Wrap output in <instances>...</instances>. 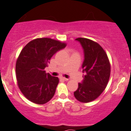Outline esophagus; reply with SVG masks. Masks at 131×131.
<instances>
[{
	"label": "esophagus",
	"mask_w": 131,
	"mask_h": 131,
	"mask_svg": "<svg viewBox=\"0 0 131 131\" xmlns=\"http://www.w3.org/2000/svg\"><path fill=\"white\" fill-rule=\"evenodd\" d=\"M61 80H64V81H67L68 80V79H67V78H61Z\"/></svg>",
	"instance_id": "1"
}]
</instances>
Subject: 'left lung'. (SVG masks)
<instances>
[{"instance_id":"obj_1","label":"left lung","mask_w":131,"mask_h":131,"mask_svg":"<svg viewBox=\"0 0 131 131\" xmlns=\"http://www.w3.org/2000/svg\"><path fill=\"white\" fill-rule=\"evenodd\" d=\"M75 40L83 49L82 67L84 76L74 95L80 102L89 103L97 98L106 88L110 76V64L107 53L98 43L82 37Z\"/></svg>"}]
</instances>
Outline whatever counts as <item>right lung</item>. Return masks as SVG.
Instances as JSON below:
<instances>
[{"label": "right lung", "instance_id": "1", "mask_svg": "<svg viewBox=\"0 0 131 131\" xmlns=\"http://www.w3.org/2000/svg\"><path fill=\"white\" fill-rule=\"evenodd\" d=\"M66 45L54 39L37 38L21 51L16 62V76L19 89L29 101L43 104L52 98L59 79L46 73L45 69L51 57Z\"/></svg>", "mask_w": 131, "mask_h": 131}]
</instances>
